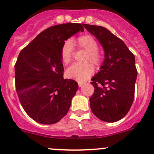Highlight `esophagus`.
Masks as SVG:
<instances>
[{"mask_svg": "<svg viewBox=\"0 0 154 154\" xmlns=\"http://www.w3.org/2000/svg\"><path fill=\"white\" fill-rule=\"evenodd\" d=\"M83 83H82V82H79V83H78V86H79V87L83 86Z\"/></svg>", "mask_w": 154, "mask_h": 154, "instance_id": "obj_1", "label": "esophagus"}]
</instances>
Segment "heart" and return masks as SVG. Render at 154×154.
I'll return each mask as SVG.
<instances>
[{
  "label": "heart",
  "mask_w": 154,
  "mask_h": 154,
  "mask_svg": "<svg viewBox=\"0 0 154 154\" xmlns=\"http://www.w3.org/2000/svg\"><path fill=\"white\" fill-rule=\"evenodd\" d=\"M77 45L87 51L86 62H90L94 66H99L102 61L101 54L98 49V45L96 40L90 35H83L79 37L76 41ZM74 53V45L71 40H66L61 48V60L63 64L68 65L72 60ZM94 73L92 65L87 63L84 64L72 65L66 70V75L68 78L77 81H85Z\"/></svg>",
  "instance_id": "obj_1"
}]
</instances>
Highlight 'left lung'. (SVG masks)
Masks as SVG:
<instances>
[{
    "label": "left lung",
    "mask_w": 154,
    "mask_h": 154,
    "mask_svg": "<svg viewBox=\"0 0 154 154\" xmlns=\"http://www.w3.org/2000/svg\"><path fill=\"white\" fill-rule=\"evenodd\" d=\"M84 27L97 38L105 55L100 71L91 78L94 91L90 107L103 122H118L127 114L134 99L135 57L122 39L105 27L90 24Z\"/></svg>",
    "instance_id": "obj_1"
}]
</instances>
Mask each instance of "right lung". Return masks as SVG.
<instances>
[{
	"instance_id": "obj_1",
	"label": "right lung",
	"mask_w": 154,
	"mask_h": 154,
	"mask_svg": "<svg viewBox=\"0 0 154 154\" xmlns=\"http://www.w3.org/2000/svg\"><path fill=\"white\" fill-rule=\"evenodd\" d=\"M83 30L77 23L52 26L18 55L15 65L17 94L24 111L38 123L55 124L68 113L78 84L63 78L60 52L66 40Z\"/></svg>"
}]
</instances>
